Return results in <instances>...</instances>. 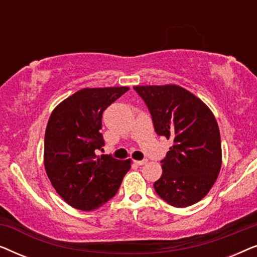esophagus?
<instances>
[{"mask_svg":"<svg viewBox=\"0 0 257 257\" xmlns=\"http://www.w3.org/2000/svg\"><path fill=\"white\" fill-rule=\"evenodd\" d=\"M135 164L138 165V166H143V165L147 164V159H144V160H136Z\"/></svg>","mask_w":257,"mask_h":257,"instance_id":"1","label":"esophagus"}]
</instances>
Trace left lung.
I'll list each match as a JSON object with an SVG mask.
<instances>
[{
	"label": "left lung",
	"mask_w": 257,
	"mask_h": 257,
	"mask_svg": "<svg viewBox=\"0 0 257 257\" xmlns=\"http://www.w3.org/2000/svg\"><path fill=\"white\" fill-rule=\"evenodd\" d=\"M143 98L158 136L173 139L161 161L157 194L174 207H188L208 194L222 164L220 130L209 107L184 87L133 86Z\"/></svg>",
	"instance_id": "obj_1"
}]
</instances>
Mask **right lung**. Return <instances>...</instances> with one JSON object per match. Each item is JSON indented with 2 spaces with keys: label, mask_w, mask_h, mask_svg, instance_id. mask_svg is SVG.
Segmentation results:
<instances>
[{
  "label": "right lung",
  "mask_w": 257,
  "mask_h": 257,
  "mask_svg": "<svg viewBox=\"0 0 257 257\" xmlns=\"http://www.w3.org/2000/svg\"><path fill=\"white\" fill-rule=\"evenodd\" d=\"M127 86L86 87L59 103L49 118L44 138V166L49 180L66 203L93 210L113 198L131 160L97 156L104 145L103 112Z\"/></svg>",
  "instance_id": "add662e5"
}]
</instances>
